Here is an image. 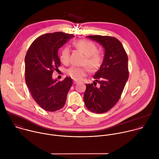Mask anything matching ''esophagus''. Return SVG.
I'll return each instance as SVG.
<instances>
[{"mask_svg": "<svg viewBox=\"0 0 159 159\" xmlns=\"http://www.w3.org/2000/svg\"><path fill=\"white\" fill-rule=\"evenodd\" d=\"M77 82H79V81H77V80H74V84H77Z\"/></svg>", "mask_w": 159, "mask_h": 159, "instance_id": "1", "label": "esophagus"}]
</instances>
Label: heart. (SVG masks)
Segmentation results:
<instances>
[{"label": "heart", "mask_w": 159, "mask_h": 159, "mask_svg": "<svg viewBox=\"0 0 159 159\" xmlns=\"http://www.w3.org/2000/svg\"><path fill=\"white\" fill-rule=\"evenodd\" d=\"M74 45L85 55L84 64H87L93 70H95L100 66L102 57L101 54L97 52L98 47L93 42L85 39H80L75 41ZM69 57L70 49L68 47H65L61 51L60 60L63 63H66L69 61ZM88 72L89 69L87 66L82 67L72 66L66 70L67 75L75 80H81Z\"/></svg>", "instance_id": "obj_1"}]
</instances>
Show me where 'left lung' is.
<instances>
[{
    "mask_svg": "<svg viewBox=\"0 0 159 159\" xmlns=\"http://www.w3.org/2000/svg\"><path fill=\"white\" fill-rule=\"evenodd\" d=\"M87 38L99 43L104 57L99 70L94 75L93 84H85L84 101L86 107L96 113H103L114 107L121 98L128 79V56L121 43L109 36L90 35ZM98 82L100 85L95 87Z\"/></svg>",
    "mask_w": 159,
    "mask_h": 159,
    "instance_id": "left-lung-1",
    "label": "left lung"
}]
</instances>
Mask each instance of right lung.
Returning a JSON list of instances; mask_svg holds the SVG:
<instances>
[{
  "label": "right lung",
  "instance_id": "right-lung-1",
  "mask_svg": "<svg viewBox=\"0 0 159 159\" xmlns=\"http://www.w3.org/2000/svg\"><path fill=\"white\" fill-rule=\"evenodd\" d=\"M74 35L62 32L47 33L37 38L25 57V80L36 102L43 109L53 112L62 108L73 82L66 77L62 81L53 79L60 66V48Z\"/></svg>",
  "mask_w": 159,
  "mask_h": 159
}]
</instances>
